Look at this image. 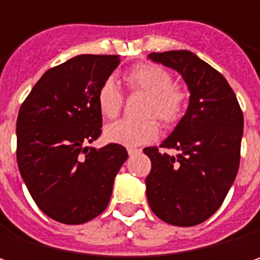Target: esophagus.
<instances>
[{
	"label": "esophagus",
	"mask_w": 260,
	"mask_h": 260,
	"mask_svg": "<svg viewBox=\"0 0 260 260\" xmlns=\"http://www.w3.org/2000/svg\"><path fill=\"white\" fill-rule=\"evenodd\" d=\"M141 150L140 149H134V147H128V153H129V156L132 155H137V153H140Z\"/></svg>",
	"instance_id": "obj_1"
}]
</instances>
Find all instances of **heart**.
I'll return each mask as SVG.
<instances>
[{"label": "heart", "mask_w": 260, "mask_h": 260, "mask_svg": "<svg viewBox=\"0 0 260 260\" xmlns=\"http://www.w3.org/2000/svg\"><path fill=\"white\" fill-rule=\"evenodd\" d=\"M126 84L132 91H143L147 94L144 105V120H119L110 123L104 135L110 143L135 147L153 141L159 134L158 117L166 126H175L185 114L188 93L173 84L172 74L153 63L137 64L126 74ZM98 110L105 119L119 116L123 107V94L114 79H105L96 94ZM153 115V118H150Z\"/></svg>", "instance_id": "heart-1"}]
</instances>
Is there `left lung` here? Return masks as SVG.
<instances>
[{
    "label": "left lung",
    "instance_id": "obj_1",
    "mask_svg": "<svg viewBox=\"0 0 260 260\" xmlns=\"http://www.w3.org/2000/svg\"><path fill=\"white\" fill-rule=\"evenodd\" d=\"M147 58L179 72L189 90L185 116L159 146L179 153H161L156 146L143 150L152 162L147 202L162 221L196 226L221 206L236 178L244 116L226 78L191 51Z\"/></svg>",
    "mask_w": 260,
    "mask_h": 260
}]
</instances>
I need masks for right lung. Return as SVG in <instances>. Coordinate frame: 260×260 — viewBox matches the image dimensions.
Returning a JSON list of instances; mask_svg holds the SVG:
<instances>
[{
    "label": "right lung",
    "instance_id": "obj_1",
    "mask_svg": "<svg viewBox=\"0 0 260 260\" xmlns=\"http://www.w3.org/2000/svg\"><path fill=\"white\" fill-rule=\"evenodd\" d=\"M119 55H77L43 74L21 105L18 167L49 218L82 224L105 211L114 178L128 158L123 146L88 147L102 128L96 94Z\"/></svg>",
    "mask_w": 260,
    "mask_h": 260
}]
</instances>
